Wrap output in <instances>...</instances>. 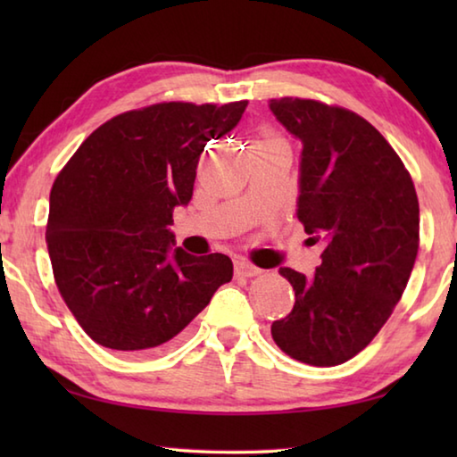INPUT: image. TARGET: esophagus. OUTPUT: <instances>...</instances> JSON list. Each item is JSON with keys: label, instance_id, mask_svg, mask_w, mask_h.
<instances>
[{"label": "esophagus", "instance_id": "obj_1", "mask_svg": "<svg viewBox=\"0 0 457 457\" xmlns=\"http://www.w3.org/2000/svg\"><path fill=\"white\" fill-rule=\"evenodd\" d=\"M236 274L250 278V276L262 274V270L256 268L253 264H250V262H245V260H236Z\"/></svg>", "mask_w": 457, "mask_h": 457}]
</instances>
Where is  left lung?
Listing matches in <instances>:
<instances>
[{"instance_id":"1","label":"left lung","mask_w":457,"mask_h":457,"mask_svg":"<svg viewBox=\"0 0 457 457\" xmlns=\"http://www.w3.org/2000/svg\"><path fill=\"white\" fill-rule=\"evenodd\" d=\"M270 111L303 143L296 218L324 245L312 278L280 268L296 300L272 338L306 365H340L375 338L405 290L420 247L417 193L359 114L303 98H272Z\"/></svg>"}]
</instances>
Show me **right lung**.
<instances>
[{
  "instance_id": "obj_1",
  "label": "right lung",
  "mask_w": 457,
  "mask_h": 457,
  "mask_svg": "<svg viewBox=\"0 0 457 457\" xmlns=\"http://www.w3.org/2000/svg\"><path fill=\"white\" fill-rule=\"evenodd\" d=\"M247 103H163L98 127L54 181L46 228L54 278L95 343L149 354L179 335L234 276L226 253L175 247L173 210L193 197L207 141Z\"/></svg>"
}]
</instances>
